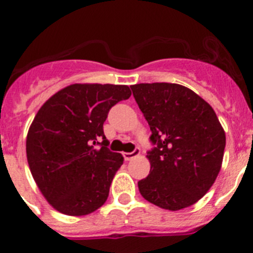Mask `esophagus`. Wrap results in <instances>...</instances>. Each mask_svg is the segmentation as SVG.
<instances>
[{
    "label": "esophagus",
    "mask_w": 253,
    "mask_h": 253,
    "mask_svg": "<svg viewBox=\"0 0 253 253\" xmlns=\"http://www.w3.org/2000/svg\"><path fill=\"white\" fill-rule=\"evenodd\" d=\"M139 153H141L139 148H136V149H134L133 152H131V153L124 152V153H122V155H124L125 160H131V159H133V158H136L137 155H139Z\"/></svg>",
    "instance_id": "34e87169"
}]
</instances>
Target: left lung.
<instances>
[{"label": "left lung", "mask_w": 253, "mask_h": 253, "mask_svg": "<svg viewBox=\"0 0 253 253\" xmlns=\"http://www.w3.org/2000/svg\"><path fill=\"white\" fill-rule=\"evenodd\" d=\"M152 131L149 175L138 181L143 198L169 211L195 205L220 171L225 132L213 108L175 83L131 85Z\"/></svg>", "instance_id": "obj_1"}]
</instances>
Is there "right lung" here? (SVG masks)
I'll return each mask as SVG.
<instances>
[{
  "label": "right lung",
  "instance_id": "1",
  "mask_svg": "<svg viewBox=\"0 0 253 253\" xmlns=\"http://www.w3.org/2000/svg\"><path fill=\"white\" fill-rule=\"evenodd\" d=\"M129 96L127 85L71 84L35 115L27 136L28 164L56 211L81 216L106 202L124 157L109 150L103 125L112 106Z\"/></svg>",
  "mask_w": 253,
  "mask_h": 253
}]
</instances>
